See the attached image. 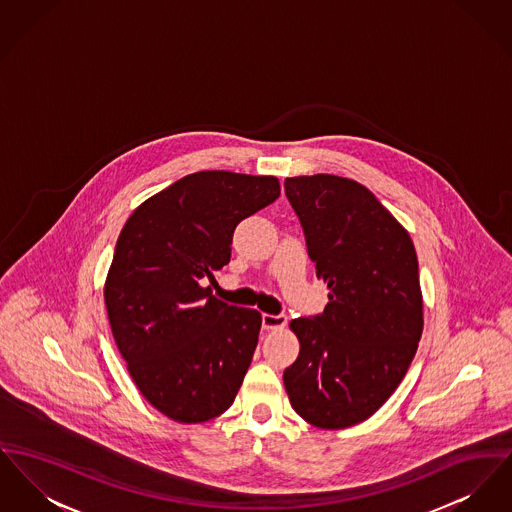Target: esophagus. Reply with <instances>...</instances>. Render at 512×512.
Returning <instances> with one entry per match:
<instances>
[{"mask_svg":"<svg viewBox=\"0 0 512 512\" xmlns=\"http://www.w3.org/2000/svg\"><path fill=\"white\" fill-rule=\"evenodd\" d=\"M261 323H263V329L265 331H278V329H284L288 325V317L286 315H269V313H263L261 315Z\"/></svg>","mask_w":512,"mask_h":512,"instance_id":"34e87169","label":"esophagus"}]
</instances>
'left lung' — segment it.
Returning <instances> with one entry per match:
<instances>
[{
	"label": "left lung",
	"mask_w": 512,
	"mask_h": 512,
	"mask_svg": "<svg viewBox=\"0 0 512 512\" xmlns=\"http://www.w3.org/2000/svg\"><path fill=\"white\" fill-rule=\"evenodd\" d=\"M307 255L327 282L321 315L290 323L300 356L284 371L292 408L315 427L373 416L404 379L423 331L414 243L361 183L331 174L286 178Z\"/></svg>",
	"instance_id": "1"
}]
</instances>
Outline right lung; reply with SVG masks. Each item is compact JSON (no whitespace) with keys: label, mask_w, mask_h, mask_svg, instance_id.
<instances>
[{"label":"right lung","mask_w":512,"mask_h":512,"mask_svg":"<svg viewBox=\"0 0 512 512\" xmlns=\"http://www.w3.org/2000/svg\"><path fill=\"white\" fill-rule=\"evenodd\" d=\"M278 195L274 176L197 172L121 230L104 286L110 327L137 389L172 420H212L240 391L261 313L216 300L201 280L230 263L241 220Z\"/></svg>","instance_id":"1"}]
</instances>
